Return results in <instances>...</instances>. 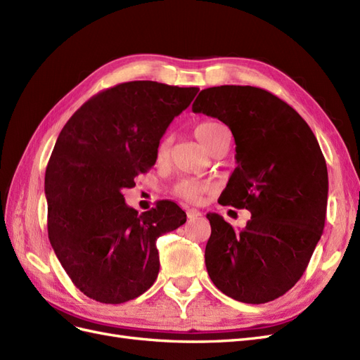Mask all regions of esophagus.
<instances>
[{
	"label": "esophagus",
	"instance_id": "34e87169",
	"mask_svg": "<svg viewBox=\"0 0 360 360\" xmlns=\"http://www.w3.org/2000/svg\"><path fill=\"white\" fill-rule=\"evenodd\" d=\"M200 216H202V213L200 210H197V209H188V217H189V219H197V217H200Z\"/></svg>",
	"mask_w": 360,
	"mask_h": 360
}]
</instances>
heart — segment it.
I'll return each instance as SVG.
<instances>
[{
  "instance_id": "obj_1",
  "label": "heart",
  "mask_w": 360,
  "mask_h": 360,
  "mask_svg": "<svg viewBox=\"0 0 360 360\" xmlns=\"http://www.w3.org/2000/svg\"><path fill=\"white\" fill-rule=\"evenodd\" d=\"M225 127L217 123V122H202L200 124H197L195 127L193 134L197 136V139L200 143L209 150L212 147V144L214 143V139L219 135L221 130H224ZM169 148H171V136L165 135L156 147V159L158 162H163L167 160L169 156ZM210 186L204 181L200 180H183L180 181L176 188H174V193L177 197L186 200L189 202H198L202 200L204 195L209 192Z\"/></svg>"
}]
</instances>
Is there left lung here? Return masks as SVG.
Returning <instances> with one entry per match:
<instances>
[{"instance_id": "left-lung-1", "label": "left lung", "mask_w": 360, "mask_h": 360, "mask_svg": "<svg viewBox=\"0 0 360 360\" xmlns=\"http://www.w3.org/2000/svg\"><path fill=\"white\" fill-rule=\"evenodd\" d=\"M192 111L231 129L237 168L219 202L250 212L240 231L207 214L209 276L234 300H275L302 278L323 234L329 179L319 141L288 103L257 86L205 89Z\"/></svg>"}]
</instances>
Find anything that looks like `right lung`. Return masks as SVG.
I'll list each match as a JSON object with an SVG mask.
<instances>
[{"instance_id": "1", "label": "right lung", "mask_w": 360, "mask_h": 360, "mask_svg": "<svg viewBox=\"0 0 360 360\" xmlns=\"http://www.w3.org/2000/svg\"><path fill=\"white\" fill-rule=\"evenodd\" d=\"M197 93L155 81L118 84L85 102L60 132L45 174L48 236L86 297L123 303L156 281V240L186 213L172 201L138 213L122 191L155 165L160 138Z\"/></svg>"}]
</instances>
